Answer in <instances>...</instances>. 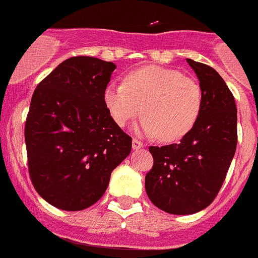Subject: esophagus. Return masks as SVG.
<instances>
[{
  "label": "esophagus",
  "instance_id": "34e87169",
  "mask_svg": "<svg viewBox=\"0 0 258 258\" xmlns=\"http://www.w3.org/2000/svg\"><path fill=\"white\" fill-rule=\"evenodd\" d=\"M132 146H133L134 150L142 149V147H145V143L141 142V141L137 140V138H133V142H132Z\"/></svg>",
  "mask_w": 258,
  "mask_h": 258
}]
</instances>
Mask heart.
Instances as JSON below:
<instances>
[{
  "label": "heart",
  "mask_w": 258,
  "mask_h": 258,
  "mask_svg": "<svg viewBox=\"0 0 258 258\" xmlns=\"http://www.w3.org/2000/svg\"><path fill=\"white\" fill-rule=\"evenodd\" d=\"M103 101L118 126L142 112L141 133L173 142L183 138L198 121L203 92L197 80L179 71L150 66L129 72L124 84H109Z\"/></svg>",
  "instance_id": "heart-1"
}]
</instances>
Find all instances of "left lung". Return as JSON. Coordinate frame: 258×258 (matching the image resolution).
<instances>
[{"mask_svg":"<svg viewBox=\"0 0 258 258\" xmlns=\"http://www.w3.org/2000/svg\"><path fill=\"white\" fill-rule=\"evenodd\" d=\"M203 92L198 121L178 143L150 146L154 165L145 187L152 204L172 214H192L216 199L238 143L234 95L217 71L187 59Z\"/></svg>","mask_w":258,"mask_h":258,"instance_id":"8db88e82","label":"left lung"}]
</instances>
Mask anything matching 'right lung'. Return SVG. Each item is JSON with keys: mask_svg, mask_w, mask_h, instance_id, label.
Listing matches in <instances>:
<instances>
[{"mask_svg": "<svg viewBox=\"0 0 258 258\" xmlns=\"http://www.w3.org/2000/svg\"><path fill=\"white\" fill-rule=\"evenodd\" d=\"M116 66L93 56L61 61L37 85L27 115L28 172L42 199L83 211L103 197L111 172L132 150V137L103 101Z\"/></svg>", "mask_w": 258, "mask_h": 258, "instance_id": "add662e5", "label": "right lung"}]
</instances>
